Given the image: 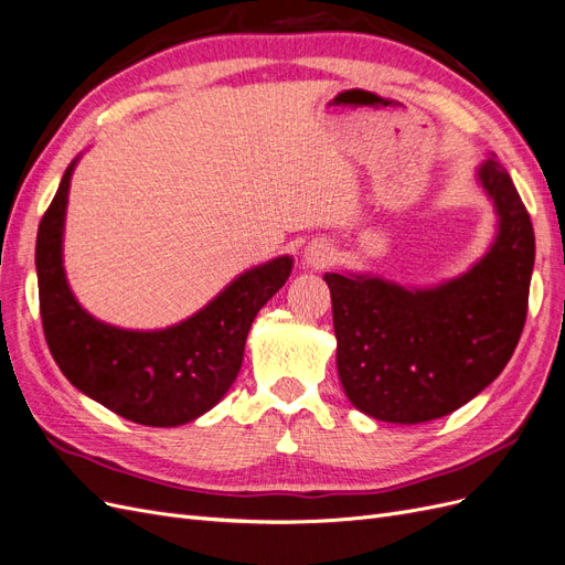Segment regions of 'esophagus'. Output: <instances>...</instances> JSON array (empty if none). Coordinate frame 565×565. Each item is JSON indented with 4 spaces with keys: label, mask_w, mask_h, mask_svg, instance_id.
<instances>
[{
    "label": "esophagus",
    "mask_w": 565,
    "mask_h": 565,
    "mask_svg": "<svg viewBox=\"0 0 565 565\" xmlns=\"http://www.w3.org/2000/svg\"><path fill=\"white\" fill-rule=\"evenodd\" d=\"M305 260L309 267H326L333 263V248L323 246V244H315V246H307V253H305Z\"/></svg>",
    "instance_id": "obj_1"
}]
</instances>
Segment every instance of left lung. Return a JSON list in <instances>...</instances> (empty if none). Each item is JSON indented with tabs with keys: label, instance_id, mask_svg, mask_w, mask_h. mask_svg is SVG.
<instances>
[{
	"label": "left lung",
	"instance_id": "1",
	"mask_svg": "<svg viewBox=\"0 0 565 565\" xmlns=\"http://www.w3.org/2000/svg\"><path fill=\"white\" fill-rule=\"evenodd\" d=\"M479 180L495 202L500 232L467 275L429 290L326 275L340 382L375 420L417 425L458 411L516 350L535 263L533 223L495 159Z\"/></svg>",
	"mask_w": 565,
	"mask_h": 565
}]
</instances>
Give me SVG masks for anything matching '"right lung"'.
<instances>
[{"instance_id":"add662e5","label":"right lung","mask_w":565,"mask_h":565,"mask_svg":"<svg viewBox=\"0 0 565 565\" xmlns=\"http://www.w3.org/2000/svg\"><path fill=\"white\" fill-rule=\"evenodd\" d=\"M70 163L38 232L40 315L63 375L126 420L175 427L213 408L239 375L260 307L286 284L294 260L248 269L192 319L167 331H121L96 321L72 298L63 260Z\"/></svg>"}]
</instances>
